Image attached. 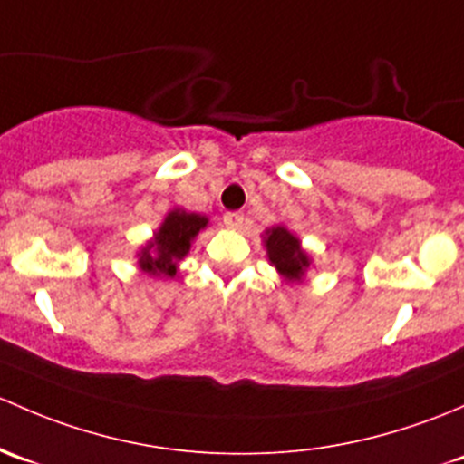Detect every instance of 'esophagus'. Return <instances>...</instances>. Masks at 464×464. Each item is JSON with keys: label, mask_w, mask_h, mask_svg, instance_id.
Instances as JSON below:
<instances>
[{"label": "esophagus", "mask_w": 464, "mask_h": 464, "mask_svg": "<svg viewBox=\"0 0 464 464\" xmlns=\"http://www.w3.org/2000/svg\"><path fill=\"white\" fill-rule=\"evenodd\" d=\"M243 221H246L243 212H227L226 217H223V223H226L230 230H238V227L243 226Z\"/></svg>", "instance_id": "esophagus-1"}]
</instances>
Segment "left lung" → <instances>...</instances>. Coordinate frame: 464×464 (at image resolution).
<instances>
[{
    "label": "left lung",
    "instance_id": "8db88e82",
    "mask_svg": "<svg viewBox=\"0 0 464 464\" xmlns=\"http://www.w3.org/2000/svg\"><path fill=\"white\" fill-rule=\"evenodd\" d=\"M264 243L267 261L276 267V272L288 281H302L305 270L310 267V256L305 255L302 241L288 227L275 226L266 230Z\"/></svg>",
    "mask_w": 464,
    "mask_h": 464
}]
</instances>
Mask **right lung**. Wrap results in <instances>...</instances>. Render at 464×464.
Returning <instances> with one entry per match:
<instances>
[{"label": "right lung", "mask_w": 464, "mask_h": 464, "mask_svg": "<svg viewBox=\"0 0 464 464\" xmlns=\"http://www.w3.org/2000/svg\"><path fill=\"white\" fill-rule=\"evenodd\" d=\"M208 217L185 209H171L154 238L138 252V266L154 276H174L179 261L185 259L197 234L208 227Z\"/></svg>", "instance_id": "1"}]
</instances>
